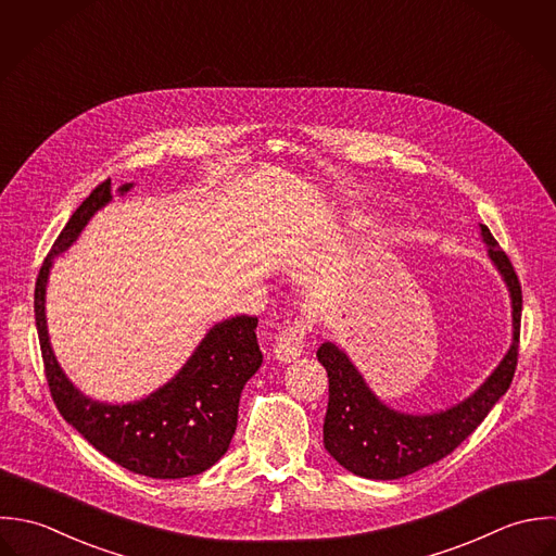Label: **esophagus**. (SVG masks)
Returning <instances> with one entry per match:
<instances>
[{
    "mask_svg": "<svg viewBox=\"0 0 556 556\" xmlns=\"http://www.w3.org/2000/svg\"><path fill=\"white\" fill-rule=\"evenodd\" d=\"M306 332H308V321H304V319L291 321L274 339V358L280 363H293L295 358H300L302 350H304Z\"/></svg>",
    "mask_w": 556,
    "mask_h": 556,
    "instance_id": "1",
    "label": "esophagus"
}]
</instances>
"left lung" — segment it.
I'll return each instance as SVG.
<instances>
[{"label": "left lung", "mask_w": 556, "mask_h": 556, "mask_svg": "<svg viewBox=\"0 0 556 556\" xmlns=\"http://www.w3.org/2000/svg\"><path fill=\"white\" fill-rule=\"evenodd\" d=\"M481 235L490 245L488 254L492 263L509 287L514 341L503 363L475 394L438 414H403L390 409L370 392L363 375L337 345L324 343L317 350V358L328 370L330 381L324 444L350 472L365 479L390 481L440 462L483 422L511 386L518 367L522 287L509 256L483 224Z\"/></svg>", "instance_id": "1"}]
</instances>
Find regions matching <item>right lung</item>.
Instances as JSON below:
<instances>
[{
	"label": "right lung",
	"instance_id": "right-lung-1",
	"mask_svg": "<svg viewBox=\"0 0 556 556\" xmlns=\"http://www.w3.org/2000/svg\"><path fill=\"white\" fill-rule=\"evenodd\" d=\"M131 187L127 184L118 191L125 193ZM110 200L112 181L108 179L77 206L38 271L34 315L47 383L64 420L118 466L151 479L193 477L228 451L241 390L263 363L256 341L258 319L241 315L215 324L186 367L142 401L108 405L81 394L60 369L49 345L45 289L53 256L64 252Z\"/></svg>",
	"mask_w": 556,
	"mask_h": 556
}]
</instances>
